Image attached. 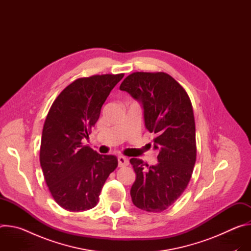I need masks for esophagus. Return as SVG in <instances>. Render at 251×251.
<instances>
[{
  "mask_svg": "<svg viewBox=\"0 0 251 251\" xmlns=\"http://www.w3.org/2000/svg\"><path fill=\"white\" fill-rule=\"evenodd\" d=\"M128 164H129V161L127 158H125L123 156L118 157V166L119 167H126V166H128Z\"/></svg>",
  "mask_w": 251,
  "mask_h": 251,
  "instance_id": "esophagus-1",
  "label": "esophagus"
}]
</instances>
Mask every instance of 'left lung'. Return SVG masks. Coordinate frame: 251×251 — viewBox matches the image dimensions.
Listing matches in <instances>:
<instances>
[{"instance_id": "left-lung-1", "label": "left lung", "mask_w": 251, "mask_h": 251, "mask_svg": "<svg viewBox=\"0 0 251 251\" xmlns=\"http://www.w3.org/2000/svg\"><path fill=\"white\" fill-rule=\"evenodd\" d=\"M120 89L140 100L146 128L155 134L158 164L148 166L132 158L136 180L133 203L140 209L161 212L187 189L197 159L196 124L191 99L185 88L165 73H133Z\"/></svg>"}]
</instances>
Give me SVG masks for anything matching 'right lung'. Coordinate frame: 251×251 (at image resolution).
Returning a JSON list of instances; mask_svg holds the SVG:
<instances>
[{"label":"right lung","mask_w":251,"mask_h":251,"mask_svg":"<svg viewBox=\"0 0 251 251\" xmlns=\"http://www.w3.org/2000/svg\"><path fill=\"white\" fill-rule=\"evenodd\" d=\"M124 74L81 77L55 98L46 118L40 162L53 200L69 211L94 207L107 177L117 168L113 155L83 145L101 107Z\"/></svg>","instance_id":"obj_1"}]
</instances>
